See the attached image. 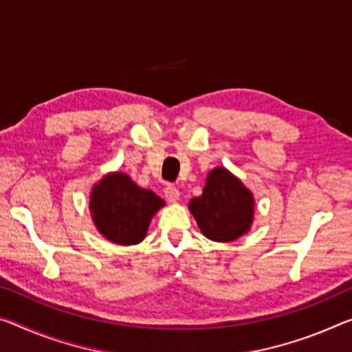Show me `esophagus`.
Wrapping results in <instances>:
<instances>
[{"label": "esophagus", "instance_id": "esophagus-1", "mask_svg": "<svg viewBox=\"0 0 352 352\" xmlns=\"http://www.w3.org/2000/svg\"><path fill=\"white\" fill-rule=\"evenodd\" d=\"M164 196L169 202H177V200L180 199V191H178V188L174 185H167L164 188Z\"/></svg>", "mask_w": 352, "mask_h": 352}]
</instances>
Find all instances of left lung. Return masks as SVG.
<instances>
[{"instance_id": "1", "label": "left lung", "mask_w": 352, "mask_h": 352, "mask_svg": "<svg viewBox=\"0 0 352 352\" xmlns=\"http://www.w3.org/2000/svg\"><path fill=\"white\" fill-rule=\"evenodd\" d=\"M189 211L204 236L216 243H230L252 227L255 199L236 175L217 166L206 175L202 196L189 200Z\"/></svg>"}]
</instances>
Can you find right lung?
<instances>
[{
	"label": "right lung",
	"instance_id": "obj_1",
	"mask_svg": "<svg viewBox=\"0 0 352 352\" xmlns=\"http://www.w3.org/2000/svg\"><path fill=\"white\" fill-rule=\"evenodd\" d=\"M166 204L138 186L125 172H109L94 185L89 210L100 235L119 246H135L147 235L150 221Z\"/></svg>",
	"mask_w": 352,
	"mask_h": 352
}]
</instances>
